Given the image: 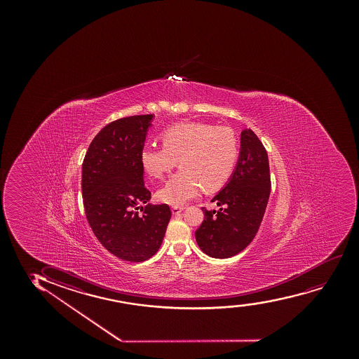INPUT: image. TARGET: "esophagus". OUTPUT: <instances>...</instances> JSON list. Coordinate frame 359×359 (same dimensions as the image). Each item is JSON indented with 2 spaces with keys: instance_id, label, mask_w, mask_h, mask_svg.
Instances as JSON below:
<instances>
[{
  "instance_id": "esophagus-1",
  "label": "esophagus",
  "mask_w": 359,
  "mask_h": 359,
  "mask_svg": "<svg viewBox=\"0 0 359 359\" xmlns=\"http://www.w3.org/2000/svg\"><path fill=\"white\" fill-rule=\"evenodd\" d=\"M183 210H184V207L173 206L171 210H172L173 215H178V213H181Z\"/></svg>"
}]
</instances>
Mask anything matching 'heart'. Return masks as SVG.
<instances>
[{"label": "heart", "mask_w": 359, "mask_h": 359, "mask_svg": "<svg viewBox=\"0 0 359 359\" xmlns=\"http://www.w3.org/2000/svg\"><path fill=\"white\" fill-rule=\"evenodd\" d=\"M163 147L146 146L140 153L142 170L153 178H163L180 159L175 173L157 198L171 206H182L196 198L202 187L215 189L225 183L238 158V140L227 127L202 122H182L165 129Z\"/></svg>", "instance_id": "heart-1"}]
</instances>
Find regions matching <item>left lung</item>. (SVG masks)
Returning <instances> with one entry per match:
<instances>
[{
	"label": "left lung",
	"instance_id": "8db88e82",
	"mask_svg": "<svg viewBox=\"0 0 359 359\" xmlns=\"http://www.w3.org/2000/svg\"><path fill=\"white\" fill-rule=\"evenodd\" d=\"M269 194L267 151L252 129H244L235 171L212 198L220 210L202 207L205 219L195 232L202 252L215 259H227L244 250L259 231Z\"/></svg>",
	"mask_w": 359,
	"mask_h": 359
}]
</instances>
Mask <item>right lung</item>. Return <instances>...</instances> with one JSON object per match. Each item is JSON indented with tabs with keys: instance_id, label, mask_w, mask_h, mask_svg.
Returning <instances> with one entry per match:
<instances>
[{
	"instance_id": "obj_1",
	"label": "right lung",
	"mask_w": 359,
	"mask_h": 359,
	"mask_svg": "<svg viewBox=\"0 0 359 359\" xmlns=\"http://www.w3.org/2000/svg\"><path fill=\"white\" fill-rule=\"evenodd\" d=\"M153 117L130 116L107 124L83 163L87 222L107 252L130 262L149 260L159 250L171 218L166 203H149L151 191L144 184L140 153Z\"/></svg>"
}]
</instances>
